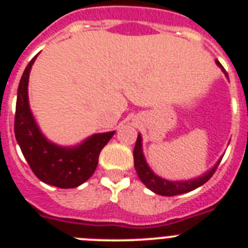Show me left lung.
Listing matches in <instances>:
<instances>
[{"mask_svg": "<svg viewBox=\"0 0 248 248\" xmlns=\"http://www.w3.org/2000/svg\"><path fill=\"white\" fill-rule=\"evenodd\" d=\"M216 64L221 68V71L225 73L226 78H229L227 76V72L223 69V67L221 65V63L218 61H216ZM134 166L135 170H137V174L139 176V179L141 180V183L148 187L149 190H151L153 192L157 195H163V196H175V195H181L185 194V192L192 191V190L198 189L201 185L206 183V181L210 180V177L214 175L215 170L217 169L218 164L221 161V157L217 163L215 164L210 170L205 172L203 175L199 177H195L191 180H184V181H171L166 180L160 177L159 175L155 174L153 170L150 169V166L146 163L145 156H144L143 153V138L141 135L138 134L137 143H135L134 148Z\"/></svg>", "mask_w": 248, "mask_h": 248, "instance_id": "left-lung-1", "label": "left lung"}]
</instances>
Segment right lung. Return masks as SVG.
I'll return each mask as SVG.
<instances>
[{
	"instance_id": "right-lung-1",
	"label": "right lung",
	"mask_w": 248,
	"mask_h": 248,
	"mask_svg": "<svg viewBox=\"0 0 248 248\" xmlns=\"http://www.w3.org/2000/svg\"><path fill=\"white\" fill-rule=\"evenodd\" d=\"M37 56L28 63L19 80L15 117L16 140L39 180L61 189H72L93 175L100 151L115 131L93 134L76 146H61L48 140L37 125L28 102L30 72Z\"/></svg>"
}]
</instances>
